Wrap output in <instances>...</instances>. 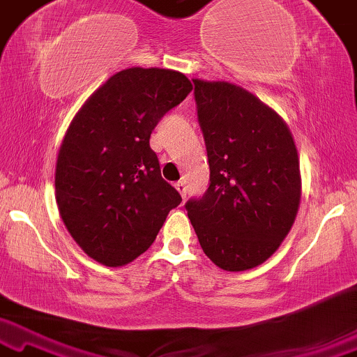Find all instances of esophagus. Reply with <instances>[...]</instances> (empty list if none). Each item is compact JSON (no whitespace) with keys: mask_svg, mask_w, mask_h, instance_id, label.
<instances>
[{"mask_svg":"<svg viewBox=\"0 0 357 357\" xmlns=\"http://www.w3.org/2000/svg\"><path fill=\"white\" fill-rule=\"evenodd\" d=\"M175 188H177L180 195H182L183 199H185V197H187V183L183 182V180H178V182L175 183Z\"/></svg>","mask_w":357,"mask_h":357,"instance_id":"34e87169","label":"esophagus"}]
</instances>
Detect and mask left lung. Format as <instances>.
<instances>
[{
	"mask_svg": "<svg viewBox=\"0 0 357 357\" xmlns=\"http://www.w3.org/2000/svg\"><path fill=\"white\" fill-rule=\"evenodd\" d=\"M210 183L185 204L204 253L227 271L266 261L291 230L300 158L283 119L230 82L193 79Z\"/></svg>",
	"mask_w": 357,
	"mask_h": 357,
	"instance_id": "left-lung-1",
	"label": "left lung"
}]
</instances>
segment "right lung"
Masks as SVG:
<instances>
[{"mask_svg": "<svg viewBox=\"0 0 357 357\" xmlns=\"http://www.w3.org/2000/svg\"><path fill=\"white\" fill-rule=\"evenodd\" d=\"M192 91L182 73L130 68L114 74L73 119L56 164V202L84 253L122 266L155 240L180 193L160 175L151 134Z\"/></svg>", "mask_w": 357, "mask_h": 357, "instance_id": "add662e5", "label": "right lung"}]
</instances>
